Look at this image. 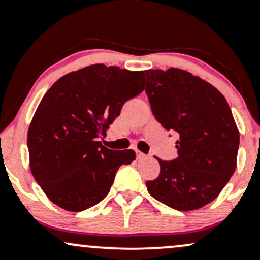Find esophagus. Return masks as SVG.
I'll use <instances>...</instances> for the list:
<instances>
[{
	"label": "esophagus",
	"mask_w": 260,
	"mask_h": 260,
	"mask_svg": "<svg viewBox=\"0 0 260 260\" xmlns=\"http://www.w3.org/2000/svg\"><path fill=\"white\" fill-rule=\"evenodd\" d=\"M144 158H147V155L143 154V153H142V152L137 151V159H144Z\"/></svg>",
	"instance_id": "1"
}]
</instances>
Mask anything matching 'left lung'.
Masks as SVG:
<instances>
[{
    "label": "left lung",
    "instance_id": "8db88e82",
    "mask_svg": "<svg viewBox=\"0 0 260 260\" xmlns=\"http://www.w3.org/2000/svg\"><path fill=\"white\" fill-rule=\"evenodd\" d=\"M146 93L155 119L176 133L178 157L162 160L160 173L146 182L149 194L188 212L214 201L237 167L239 131L224 95L179 68L148 70Z\"/></svg>",
    "mask_w": 260,
    "mask_h": 260
}]
</instances>
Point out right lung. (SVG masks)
I'll return each instance as SVG.
<instances>
[{"mask_svg":"<svg viewBox=\"0 0 260 260\" xmlns=\"http://www.w3.org/2000/svg\"><path fill=\"white\" fill-rule=\"evenodd\" d=\"M144 89L143 71L98 63L64 75L46 92L27 133L29 168L59 208L82 212L108 194L117 171L136 159L98 141L122 106Z\"/></svg>","mask_w":260,"mask_h":260,"instance_id":"obj_1","label":"right lung"}]
</instances>
